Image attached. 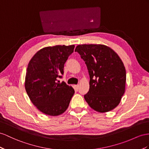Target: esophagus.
I'll return each mask as SVG.
<instances>
[{
	"label": "esophagus",
	"mask_w": 149,
	"mask_h": 149,
	"mask_svg": "<svg viewBox=\"0 0 149 149\" xmlns=\"http://www.w3.org/2000/svg\"><path fill=\"white\" fill-rule=\"evenodd\" d=\"M79 87V85H75V86H74V88H75V90H78Z\"/></svg>",
	"instance_id": "34e87169"
}]
</instances>
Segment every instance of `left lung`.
I'll return each instance as SVG.
<instances>
[{"label":"left lung","instance_id":"1","mask_svg":"<svg viewBox=\"0 0 149 149\" xmlns=\"http://www.w3.org/2000/svg\"><path fill=\"white\" fill-rule=\"evenodd\" d=\"M84 61L90 77L89 90L84 99L100 113L111 111L120 104L125 91L126 70L113 49L101 44L79 45L75 48Z\"/></svg>","mask_w":149,"mask_h":149}]
</instances>
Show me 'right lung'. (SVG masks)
Returning <instances> with one entry per match:
<instances>
[{"instance_id":"1","label":"right lung","mask_w":149,"mask_h":149,"mask_svg":"<svg viewBox=\"0 0 149 149\" xmlns=\"http://www.w3.org/2000/svg\"><path fill=\"white\" fill-rule=\"evenodd\" d=\"M74 45L47 47L38 51L30 60L25 77V89L33 104L42 113L58 116L68 107L75 93L62 81L64 64L74 52Z\"/></svg>"}]
</instances>
